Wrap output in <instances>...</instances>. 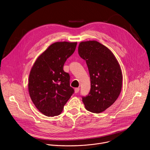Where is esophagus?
Returning <instances> with one entry per match:
<instances>
[{
	"label": "esophagus",
	"mask_w": 150,
	"mask_h": 150,
	"mask_svg": "<svg viewBox=\"0 0 150 150\" xmlns=\"http://www.w3.org/2000/svg\"><path fill=\"white\" fill-rule=\"evenodd\" d=\"M79 91V88H76L75 89V92L76 93H78Z\"/></svg>",
	"instance_id": "obj_1"
}]
</instances>
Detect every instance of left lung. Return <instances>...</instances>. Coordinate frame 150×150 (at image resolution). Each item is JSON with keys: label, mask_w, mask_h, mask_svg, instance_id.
<instances>
[{"label": "left lung", "mask_w": 150, "mask_h": 150, "mask_svg": "<svg viewBox=\"0 0 150 150\" xmlns=\"http://www.w3.org/2000/svg\"><path fill=\"white\" fill-rule=\"evenodd\" d=\"M78 54L86 61L91 89L82 101L86 110L99 114L111 106L119 96L122 75L120 65L110 50L95 40L82 42Z\"/></svg>", "instance_id": "1"}]
</instances>
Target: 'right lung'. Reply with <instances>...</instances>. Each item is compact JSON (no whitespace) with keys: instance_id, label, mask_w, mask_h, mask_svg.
<instances>
[{"instance_id":"right-lung-1","label":"right lung","mask_w":150,"mask_h":150,"mask_svg":"<svg viewBox=\"0 0 150 150\" xmlns=\"http://www.w3.org/2000/svg\"><path fill=\"white\" fill-rule=\"evenodd\" d=\"M77 43L58 42L36 59L30 72L28 89L36 108L47 117L59 115L74 92L70 76L63 68L75 52Z\"/></svg>"}]
</instances>
